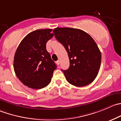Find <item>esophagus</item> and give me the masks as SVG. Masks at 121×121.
Here are the masks:
<instances>
[{"label": "esophagus", "instance_id": "34e87169", "mask_svg": "<svg viewBox=\"0 0 121 121\" xmlns=\"http://www.w3.org/2000/svg\"><path fill=\"white\" fill-rule=\"evenodd\" d=\"M56 63H57V65H60V60H57V61H56Z\"/></svg>", "mask_w": 121, "mask_h": 121}]
</instances>
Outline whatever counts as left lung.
<instances>
[{"instance_id":"left-lung-1","label":"left lung","mask_w":121,"mask_h":121,"mask_svg":"<svg viewBox=\"0 0 121 121\" xmlns=\"http://www.w3.org/2000/svg\"><path fill=\"white\" fill-rule=\"evenodd\" d=\"M53 32L69 56L70 67L63 70L67 82L77 87L90 84L96 77L101 63V53L94 39L76 28H56Z\"/></svg>"}]
</instances>
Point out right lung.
Masks as SVG:
<instances>
[{
	"label": "right lung",
	"instance_id": "1",
	"mask_svg": "<svg viewBox=\"0 0 121 121\" xmlns=\"http://www.w3.org/2000/svg\"><path fill=\"white\" fill-rule=\"evenodd\" d=\"M51 29H38L27 35L16 49L14 71L24 85L40 89L51 82L57 65L47 51L46 44L52 38Z\"/></svg>",
	"mask_w": 121,
	"mask_h": 121
}]
</instances>
